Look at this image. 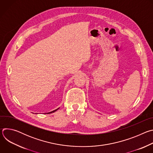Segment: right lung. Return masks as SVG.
Here are the masks:
<instances>
[{"instance_id":"right-lung-1","label":"right lung","mask_w":153,"mask_h":153,"mask_svg":"<svg viewBox=\"0 0 153 153\" xmlns=\"http://www.w3.org/2000/svg\"><path fill=\"white\" fill-rule=\"evenodd\" d=\"M59 108H58L57 109H56V110H54V111H51V112H49V113H45V114H51V113H54V112L56 111L57 110H59ZM36 114H37V113H36Z\"/></svg>"}]
</instances>
